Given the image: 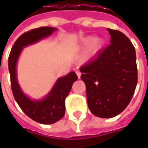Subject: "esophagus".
Listing matches in <instances>:
<instances>
[{"label": "esophagus", "mask_w": 148, "mask_h": 148, "mask_svg": "<svg viewBox=\"0 0 148 148\" xmlns=\"http://www.w3.org/2000/svg\"><path fill=\"white\" fill-rule=\"evenodd\" d=\"M76 73H77V77H78V78L80 79V78H81V75H82L81 71H79V70H77V71H76Z\"/></svg>", "instance_id": "obj_1"}]
</instances>
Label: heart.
<instances>
[{
  "label": "heart",
  "instance_id": "obj_1",
  "mask_svg": "<svg viewBox=\"0 0 148 148\" xmlns=\"http://www.w3.org/2000/svg\"><path fill=\"white\" fill-rule=\"evenodd\" d=\"M89 44H90V47L87 50V56H92V55H95L99 49H101V47L103 45V42L99 38L93 39L92 37H87L83 40L82 45L83 47H85Z\"/></svg>",
  "mask_w": 148,
  "mask_h": 148
}]
</instances>
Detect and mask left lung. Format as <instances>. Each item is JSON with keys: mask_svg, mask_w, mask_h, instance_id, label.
I'll use <instances>...</instances> for the list:
<instances>
[{"mask_svg": "<svg viewBox=\"0 0 148 148\" xmlns=\"http://www.w3.org/2000/svg\"><path fill=\"white\" fill-rule=\"evenodd\" d=\"M108 31L110 44L80 68L89 109L99 118H113L124 110L138 83L133 43L122 32L111 29Z\"/></svg>", "mask_w": 148, "mask_h": 148, "instance_id": "left-lung-1", "label": "left lung"}]
</instances>
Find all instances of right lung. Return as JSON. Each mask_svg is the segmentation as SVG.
Returning a JSON list of instances; mask_svg holds the SVG:
<instances>
[{"label": "right lung", "mask_w": 148, "mask_h": 148, "mask_svg": "<svg viewBox=\"0 0 148 148\" xmlns=\"http://www.w3.org/2000/svg\"><path fill=\"white\" fill-rule=\"evenodd\" d=\"M56 30L52 27H40L21 34L12 46L8 58V66L10 76V86L14 99L20 109L33 120L43 123L52 124L58 122L65 114V99L71 90L72 84L77 80L74 71L61 77L53 88L43 100H32L21 90L16 79V62L24 47L35 43L47 37Z\"/></svg>", "instance_id": "1"}]
</instances>
